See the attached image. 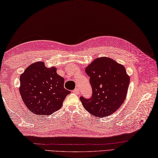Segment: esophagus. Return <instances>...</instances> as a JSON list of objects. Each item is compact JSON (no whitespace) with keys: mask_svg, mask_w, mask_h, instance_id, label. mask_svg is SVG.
Returning <instances> with one entry per match:
<instances>
[{"mask_svg":"<svg viewBox=\"0 0 158 158\" xmlns=\"http://www.w3.org/2000/svg\"><path fill=\"white\" fill-rule=\"evenodd\" d=\"M72 92L73 93H76V94H78L79 93H80V91H79V89L78 88H76L74 90H73Z\"/></svg>","mask_w":158,"mask_h":158,"instance_id":"obj_1","label":"esophagus"}]
</instances>
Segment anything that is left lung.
Returning <instances> with one entry per match:
<instances>
[{"label": "left lung", "mask_w": 158, "mask_h": 158, "mask_svg": "<svg viewBox=\"0 0 158 158\" xmlns=\"http://www.w3.org/2000/svg\"><path fill=\"white\" fill-rule=\"evenodd\" d=\"M85 72L90 77L93 94L90 99L80 97L83 107L97 117L103 118L114 113L124 103L130 83L124 65L103 57L94 59Z\"/></svg>", "instance_id": "8db88e82"}]
</instances>
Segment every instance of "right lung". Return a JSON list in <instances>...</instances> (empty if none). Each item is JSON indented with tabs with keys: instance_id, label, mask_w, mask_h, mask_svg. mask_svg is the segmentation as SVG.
Here are the masks:
<instances>
[{
	"instance_id": "1",
	"label": "right lung",
	"mask_w": 158,
	"mask_h": 158,
	"mask_svg": "<svg viewBox=\"0 0 158 158\" xmlns=\"http://www.w3.org/2000/svg\"><path fill=\"white\" fill-rule=\"evenodd\" d=\"M64 78L55 67L48 68L43 61L34 63L20 76L19 92L23 103L38 115H49L60 109L70 93L64 88Z\"/></svg>"
}]
</instances>
